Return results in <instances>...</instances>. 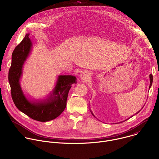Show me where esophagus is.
I'll use <instances>...</instances> for the list:
<instances>
[{"instance_id":"esophagus-1","label":"esophagus","mask_w":159,"mask_h":159,"mask_svg":"<svg viewBox=\"0 0 159 159\" xmlns=\"http://www.w3.org/2000/svg\"><path fill=\"white\" fill-rule=\"evenodd\" d=\"M90 76V73L87 71H85L84 72L82 73V74L80 75V79L83 80H86L87 79L88 77H89Z\"/></svg>"}]
</instances>
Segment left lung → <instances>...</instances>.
<instances>
[{
    "label": "left lung",
    "instance_id": "obj_1",
    "mask_svg": "<svg viewBox=\"0 0 159 159\" xmlns=\"http://www.w3.org/2000/svg\"><path fill=\"white\" fill-rule=\"evenodd\" d=\"M149 77H150V86H149V89H150V88L151 87V86H152V82H153V76H152V74H150ZM143 107H142V108H143ZM90 112L92 113V115H93V116L95 117V116L94 115V114H93V113L92 111H91V110H90ZM140 111H139V112H137V113H136V114H138V113H139ZM133 116H134V115H133ZM133 116H132L131 117H133ZM131 117H130V118H131ZM128 119H129V118H128ZM128 119H127V120H128ZM126 120H125V121H126ZM122 122H123V121H122Z\"/></svg>",
    "mask_w": 159,
    "mask_h": 159
}]
</instances>
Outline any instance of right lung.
<instances>
[{
	"instance_id": "1",
	"label": "right lung",
	"mask_w": 159,
	"mask_h": 159,
	"mask_svg": "<svg viewBox=\"0 0 159 159\" xmlns=\"http://www.w3.org/2000/svg\"><path fill=\"white\" fill-rule=\"evenodd\" d=\"M27 33L15 48L12 55V63L9 71V82L11 96L17 108L31 118L41 122L55 119L64 111L72 85L75 83L73 75H59L52 93L46 99L30 101L25 96L20 85L22 66L32 47V43Z\"/></svg>"
}]
</instances>
